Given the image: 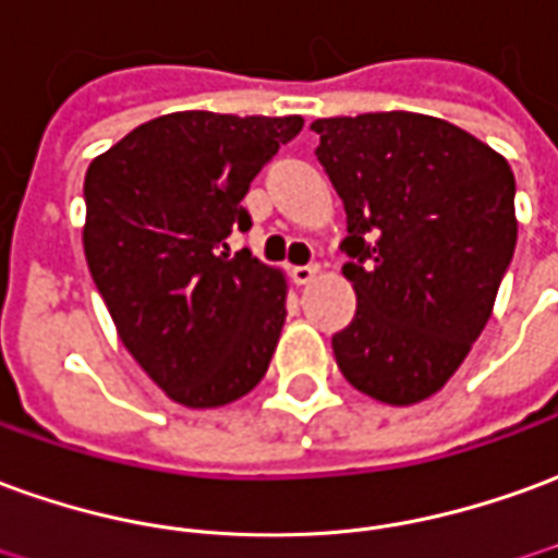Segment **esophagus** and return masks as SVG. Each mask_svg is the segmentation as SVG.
Instances as JSON below:
<instances>
[{
    "label": "esophagus",
    "instance_id": "esophagus-1",
    "mask_svg": "<svg viewBox=\"0 0 558 558\" xmlns=\"http://www.w3.org/2000/svg\"><path fill=\"white\" fill-rule=\"evenodd\" d=\"M317 263H311V266H292V280H295V283H311V280H317Z\"/></svg>",
    "mask_w": 558,
    "mask_h": 558
}]
</instances>
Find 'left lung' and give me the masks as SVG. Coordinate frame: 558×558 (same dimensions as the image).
I'll use <instances>...</instances> for the list:
<instances>
[{"mask_svg":"<svg viewBox=\"0 0 558 558\" xmlns=\"http://www.w3.org/2000/svg\"><path fill=\"white\" fill-rule=\"evenodd\" d=\"M347 211L356 317L332 338L353 387L384 404L435 396L465 362L517 247L508 159L447 120L380 111L314 120Z\"/></svg>","mask_w":558,"mask_h":558,"instance_id":"8db88e82","label":"left lung"}]
</instances>
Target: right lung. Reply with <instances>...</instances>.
<instances>
[{"mask_svg":"<svg viewBox=\"0 0 558 558\" xmlns=\"http://www.w3.org/2000/svg\"><path fill=\"white\" fill-rule=\"evenodd\" d=\"M305 126L290 117L174 111L120 138L84 178V256L117 335L171 401L220 408L268 372L287 278L229 256L251 181Z\"/></svg>","mask_w":558,"mask_h":558,"instance_id":"add662e5","label":"right lung"}]
</instances>
